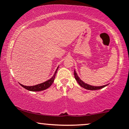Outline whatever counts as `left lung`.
Wrapping results in <instances>:
<instances>
[{
    "label": "left lung",
    "mask_w": 129,
    "mask_h": 129,
    "mask_svg": "<svg viewBox=\"0 0 129 129\" xmlns=\"http://www.w3.org/2000/svg\"><path fill=\"white\" fill-rule=\"evenodd\" d=\"M74 75H75V79H76L77 82H78V84H79L82 87L85 88V89L90 90H96L101 89V88H103L104 87L107 86V85H103V86H100V87H96V86H92V85H88V84H85L83 81H81V80L79 79V77L78 76V75H77V74L75 71H74Z\"/></svg>",
    "instance_id": "1"
}]
</instances>
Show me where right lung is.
<instances>
[{"label": "right lung", "instance_id": "add662e5", "mask_svg": "<svg viewBox=\"0 0 129 129\" xmlns=\"http://www.w3.org/2000/svg\"><path fill=\"white\" fill-rule=\"evenodd\" d=\"M58 70V67L57 68V69L56 70V72L54 73V75H53L52 78L51 79L47 81L46 82H43V83H41L40 84H38V85H34V86H25V85H23L22 84H20L22 87H23V88H25V89L29 90V91H42V90H44L47 88H48V87H50L52 85L53 82H54V78H55L56 74L57 73V71Z\"/></svg>", "mask_w": 129, "mask_h": 129}]
</instances>
